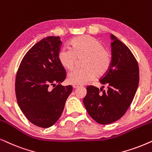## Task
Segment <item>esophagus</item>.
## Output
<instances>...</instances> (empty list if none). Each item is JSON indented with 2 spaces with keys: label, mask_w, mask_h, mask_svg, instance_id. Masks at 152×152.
Returning a JSON list of instances; mask_svg holds the SVG:
<instances>
[{
  "label": "esophagus",
  "mask_w": 152,
  "mask_h": 152,
  "mask_svg": "<svg viewBox=\"0 0 152 152\" xmlns=\"http://www.w3.org/2000/svg\"><path fill=\"white\" fill-rule=\"evenodd\" d=\"M79 86H80L79 85H77V84H73V88H74V89L78 88V87H79Z\"/></svg>",
  "instance_id": "esophagus-1"
}]
</instances>
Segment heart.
<instances>
[{
	"instance_id": "obj_1",
	"label": "heart",
	"mask_w": 152,
	"mask_h": 152,
	"mask_svg": "<svg viewBox=\"0 0 152 152\" xmlns=\"http://www.w3.org/2000/svg\"><path fill=\"white\" fill-rule=\"evenodd\" d=\"M83 61V69H77L69 73L68 81L73 84L83 85L102 77L108 72L112 63V55L105 48L104 44L90 35L75 37L70 42V47L64 46L58 53V60L61 65L72 70L77 63L78 58Z\"/></svg>"
}]
</instances>
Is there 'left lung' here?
I'll list each match as a JSON object with an SVG mask.
<instances>
[{
    "label": "left lung",
    "instance_id": "left-lung-1",
    "mask_svg": "<svg viewBox=\"0 0 152 152\" xmlns=\"http://www.w3.org/2000/svg\"><path fill=\"white\" fill-rule=\"evenodd\" d=\"M112 63L108 72L100 78L108 90L93 86L87 87L83 104L93 120L109 124L120 119L128 110L136 93L139 67L131 50L111 34ZM104 88V86H103Z\"/></svg>",
    "mask_w": 152,
    "mask_h": 152
}]
</instances>
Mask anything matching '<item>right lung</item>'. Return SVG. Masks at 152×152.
I'll use <instances>...</instances> for the list:
<instances>
[{
    "label": "right lung",
    "mask_w": 152,
    "mask_h": 152,
    "mask_svg": "<svg viewBox=\"0 0 152 152\" xmlns=\"http://www.w3.org/2000/svg\"><path fill=\"white\" fill-rule=\"evenodd\" d=\"M61 45L59 37L42 39L26 53L16 75L18 105L30 122L42 128L57 122L73 90L60 84L66 74L58 60Z\"/></svg>",
    "instance_id": "add662e5"
}]
</instances>
